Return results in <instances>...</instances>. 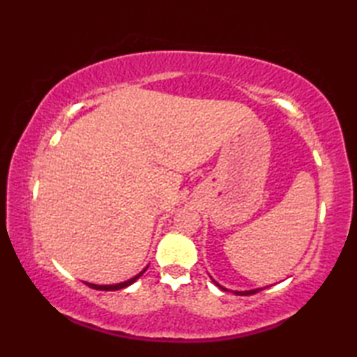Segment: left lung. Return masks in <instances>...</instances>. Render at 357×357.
<instances>
[{
	"instance_id": "8db88e82",
	"label": "left lung",
	"mask_w": 357,
	"mask_h": 357,
	"mask_svg": "<svg viewBox=\"0 0 357 357\" xmlns=\"http://www.w3.org/2000/svg\"><path fill=\"white\" fill-rule=\"evenodd\" d=\"M213 282H215L219 288H222V290H227V288H224V287L219 285L215 279H213ZM261 290H262V288H256V290H248V291H233V293H234V294H239V296H248V294H255V293L261 291Z\"/></svg>"
}]
</instances>
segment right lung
Returning <instances> with one entry per match:
<instances>
[{"label":"right lung","mask_w":357,"mask_h":357,"mask_svg":"<svg viewBox=\"0 0 357 357\" xmlns=\"http://www.w3.org/2000/svg\"><path fill=\"white\" fill-rule=\"evenodd\" d=\"M147 270V267L144 268L141 273H138V275H136L135 278H132V279H128V280H126V282H121V284H115V285H96V284H90V282H84L86 285H89L90 288H95V290H102V291H115V290H121V288H126V287H128V285H132L136 279H139L142 275H144V271Z\"/></svg>","instance_id":"right-lung-1"}]
</instances>
